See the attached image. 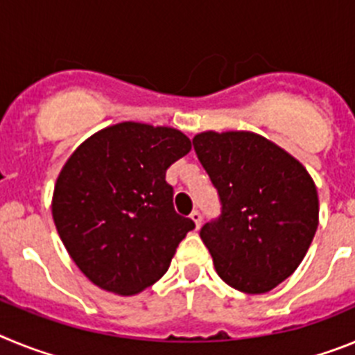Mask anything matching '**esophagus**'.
Segmentation results:
<instances>
[{"instance_id":"esophagus-1","label":"esophagus","mask_w":355,"mask_h":355,"mask_svg":"<svg viewBox=\"0 0 355 355\" xmlns=\"http://www.w3.org/2000/svg\"><path fill=\"white\" fill-rule=\"evenodd\" d=\"M190 218H192V220L196 222V227L199 229V227H200V222H202V216H200V211H197V209H193V211L190 213Z\"/></svg>"}]
</instances>
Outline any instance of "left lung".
I'll list each match as a JSON object with an SVG mask.
<instances>
[{
	"label": "left lung",
	"instance_id": "8db88e82",
	"mask_svg": "<svg viewBox=\"0 0 355 355\" xmlns=\"http://www.w3.org/2000/svg\"><path fill=\"white\" fill-rule=\"evenodd\" d=\"M193 149L218 192L222 213L200 229L216 274L243 293L290 277L318 227V193L302 163L250 131H205Z\"/></svg>",
	"mask_w": 355,
	"mask_h": 355
}]
</instances>
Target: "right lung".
<instances>
[{
	"label": "right lung",
	"mask_w": 355,
	"mask_h": 355,
	"mask_svg": "<svg viewBox=\"0 0 355 355\" xmlns=\"http://www.w3.org/2000/svg\"><path fill=\"white\" fill-rule=\"evenodd\" d=\"M190 149V139L174 128L121 122L97 131L67 159L55 184L53 220L96 286L135 295L168 270L196 224L175 213L165 172Z\"/></svg>",
	"instance_id": "right-lung-1"
}]
</instances>
